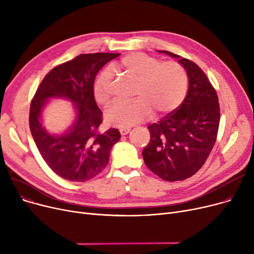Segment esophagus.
Masks as SVG:
<instances>
[{
    "mask_svg": "<svg viewBox=\"0 0 254 254\" xmlns=\"http://www.w3.org/2000/svg\"><path fill=\"white\" fill-rule=\"evenodd\" d=\"M119 131H120V134H122L123 136H125V135L128 134V132L130 131V128L129 127H123V128L119 129Z\"/></svg>",
    "mask_w": 254,
    "mask_h": 254,
    "instance_id": "34e87169",
    "label": "esophagus"
}]
</instances>
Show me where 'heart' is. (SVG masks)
<instances>
[{
  "label": "heart",
  "instance_id": "heart-1",
  "mask_svg": "<svg viewBox=\"0 0 254 254\" xmlns=\"http://www.w3.org/2000/svg\"><path fill=\"white\" fill-rule=\"evenodd\" d=\"M112 70L125 73L137 80L135 100L116 102L105 113L110 127H126L143 122L152 114L167 115L174 112L183 102L189 88V75L184 66L175 61H161L143 55L129 53L112 65ZM112 74L102 71L93 83V97L99 105L110 100Z\"/></svg>",
  "mask_w": 254,
  "mask_h": 254
}]
</instances>
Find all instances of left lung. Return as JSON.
I'll use <instances>...</instances> for the list:
<instances>
[{
	"label": "left lung",
	"mask_w": 254,
	"mask_h": 254,
	"mask_svg": "<svg viewBox=\"0 0 254 254\" xmlns=\"http://www.w3.org/2000/svg\"><path fill=\"white\" fill-rule=\"evenodd\" d=\"M178 59L189 75V90L178 108L148 127L150 141L142 151L145 165L166 181H181L203 167L214 146L220 122L215 88L199 66Z\"/></svg>",
	"instance_id": "left-lung-1"
}]
</instances>
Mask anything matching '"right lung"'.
I'll return each instance as SVG.
<instances>
[{"mask_svg": "<svg viewBox=\"0 0 254 254\" xmlns=\"http://www.w3.org/2000/svg\"><path fill=\"white\" fill-rule=\"evenodd\" d=\"M119 53H87L53 68L42 80L30 107V129L48 167L60 177L85 182L106 168L112 146L120 139L117 128L99 131L102 111L93 97L98 72ZM50 97H65L75 104L77 117L64 135L51 136L41 125V113Z\"/></svg>", "mask_w": 254, "mask_h": 254, "instance_id": "right-lung-1", "label": "right lung"}]
</instances>
